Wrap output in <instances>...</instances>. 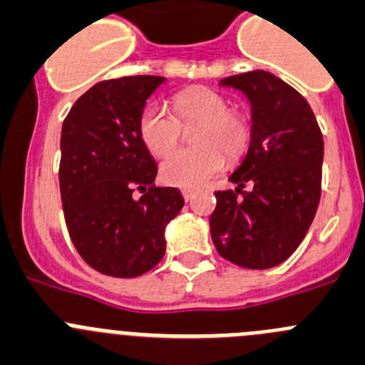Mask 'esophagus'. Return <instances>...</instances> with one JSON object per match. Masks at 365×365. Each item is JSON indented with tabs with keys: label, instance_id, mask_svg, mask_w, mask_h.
<instances>
[{
	"label": "esophagus",
	"instance_id": "obj_1",
	"mask_svg": "<svg viewBox=\"0 0 365 365\" xmlns=\"http://www.w3.org/2000/svg\"><path fill=\"white\" fill-rule=\"evenodd\" d=\"M182 195H183V198H185V202H189V200L195 198V190H192V189H183Z\"/></svg>",
	"mask_w": 365,
	"mask_h": 365
}]
</instances>
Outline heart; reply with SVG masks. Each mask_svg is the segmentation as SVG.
<instances>
[{"instance_id": "b5f03b06", "label": "heart", "mask_w": 365, "mask_h": 365, "mask_svg": "<svg viewBox=\"0 0 365 365\" xmlns=\"http://www.w3.org/2000/svg\"><path fill=\"white\" fill-rule=\"evenodd\" d=\"M175 114L158 103L143 107L138 118L140 140L154 156H165L178 145L181 125H198L193 131L192 150L169 155L160 165L165 183L192 189L222 170L227 160L240 158L251 138L247 118L229 109L227 100L211 88H189L173 100Z\"/></svg>"}]
</instances>
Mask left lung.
<instances>
[{
  "label": "left lung",
  "mask_w": 365,
  "mask_h": 365,
  "mask_svg": "<svg viewBox=\"0 0 365 365\" xmlns=\"http://www.w3.org/2000/svg\"><path fill=\"white\" fill-rule=\"evenodd\" d=\"M218 85L251 103V140L229 176L235 190L215 192L212 244L240 267H274L297 251L317 215L324 138L305 98L271 72H244Z\"/></svg>",
  "instance_id": "left-lung-1"
}]
</instances>
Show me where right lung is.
<instances>
[{
	"label": "right lung",
	"instance_id": "add662e5",
	"mask_svg": "<svg viewBox=\"0 0 365 365\" xmlns=\"http://www.w3.org/2000/svg\"><path fill=\"white\" fill-rule=\"evenodd\" d=\"M165 78L100 81L76 100L61 127L60 190L72 244L96 271L140 277L165 255V227L183 207L176 187H156L158 167L138 118ZM138 188L144 195L136 200Z\"/></svg>",
	"mask_w": 365,
	"mask_h": 365
}]
</instances>
